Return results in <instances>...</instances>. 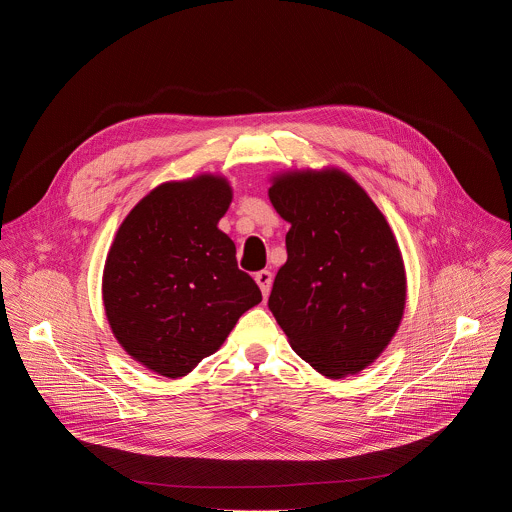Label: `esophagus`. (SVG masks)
<instances>
[{"instance_id":"1","label":"esophagus","mask_w":512,"mask_h":512,"mask_svg":"<svg viewBox=\"0 0 512 512\" xmlns=\"http://www.w3.org/2000/svg\"><path fill=\"white\" fill-rule=\"evenodd\" d=\"M255 281H257V285L261 287V294H263V298H267V296H269V291H271L273 273H271V271H267V269L257 271V273H255Z\"/></svg>"}]
</instances>
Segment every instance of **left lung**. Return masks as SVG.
Returning a JSON list of instances; mask_svg holds the SVG:
<instances>
[{
	"label": "left lung",
	"instance_id": "8db88e82",
	"mask_svg": "<svg viewBox=\"0 0 512 512\" xmlns=\"http://www.w3.org/2000/svg\"><path fill=\"white\" fill-rule=\"evenodd\" d=\"M269 200L291 225L271 314L324 377L360 373L387 348L405 310V267L387 218L334 168L275 176Z\"/></svg>",
	"mask_w": 512,
	"mask_h": 512
}]
</instances>
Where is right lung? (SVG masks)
Instances as JSON below:
<instances>
[{"mask_svg":"<svg viewBox=\"0 0 512 512\" xmlns=\"http://www.w3.org/2000/svg\"><path fill=\"white\" fill-rule=\"evenodd\" d=\"M233 200L223 176L166 182L125 216L103 271V304L125 352L178 379L221 348L237 320L261 302L218 229Z\"/></svg>","mask_w":512,"mask_h":512,"instance_id":"obj_1","label":"right lung"}]
</instances>
